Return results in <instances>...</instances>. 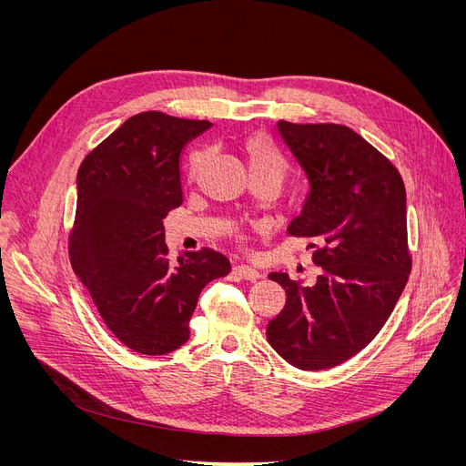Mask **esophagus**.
<instances>
[{
	"label": "esophagus",
	"instance_id": "34e87169",
	"mask_svg": "<svg viewBox=\"0 0 466 466\" xmlns=\"http://www.w3.org/2000/svg\"><path fill=\"white\" fill-rule=\"evenodd\" d=\"M234 274L239 278V279H246V281H257L260 278V272L255 270V268L251 266H246V264H239L234 268Z\"/></svg>",
	"mask_w": 466,
	"mask_h": 466
}]
</instances>
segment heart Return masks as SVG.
Wrapping results in <instances>:
<instances>
[{
	"label": "heart",
	"mask_w": 466,
	"mask_h": 466,
	"mask_svg": "<svg viewBox=\"0 0 466 466\" xmlns=\"http://www.w3.org/2000/svg\"><path fill=\"white\" fill-rule=\"evenodd\" d=\"M246 155L249 160V167L253 176H272L276 179H283L289 164L285 157L276 149V145L268 139L262 134L251 136L246 141ZM202 164V155H194L192 157V174H196V169Z\"/></svg>",
	"instance_id": "b5f03b06"
}]
</instances>
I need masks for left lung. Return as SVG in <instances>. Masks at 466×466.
<instances>
[{"instance_id":"left-lung-1","label":"left lung","mask_w":466,"mask_h":466,"mask_svg":"<svg viewBox=\"0 0 466 466\" xmlns=\"http://www.w3.org/2000/svg\"><path fill=\"white\" fill-rule=\"evenodd\" d=\"M278 132L309 185L287 232L317 241L321 274L309 287L268 276L287 300L266 338L295 369L327 370L370 344L406 287V190L399 169L348 127L279 120Z\"/></svg>"}]
</instances>
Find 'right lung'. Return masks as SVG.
<instances>
[{
	"instance_id": "add662e5",
	"label": "right lung",
	"mask_w": 466,
	"mask_h": 466,
	"mask_svg": "<svg viewBox=\"0 0 466 466\" xmlns=\"http://www.w3.org/2000/svg\"><path fill=\"white\" fill-rule=\"evenodd\" d=\"M209 127L160 111L134 115L77 171L73 272L107 329L141 355L181 348L202 289L230 272L213 249L171 262L164 241L166 215L183 204L181 153Z\"/></svg>"
}]
</instances>
